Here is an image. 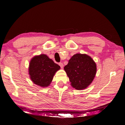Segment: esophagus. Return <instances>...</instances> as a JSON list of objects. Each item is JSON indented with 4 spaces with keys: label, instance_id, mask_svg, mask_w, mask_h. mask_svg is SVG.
<instances>
[{
    "label": "esophagus",
    "instance_id": "34e87169",
    "mask_svg": "<svg viewBox=\"0 0 125 125\" xmlns=\"http://www.w3.org/2000/svg\"><path fill=\"white\" fill-rule=\"evenodd\" d=\"M59 65H60V66L61 67V68H63V66H64V65H63V64L62 63H59Z\"/></svg>",
    "mask_w": 125,
    "mask_h": 125
}]
</instances>
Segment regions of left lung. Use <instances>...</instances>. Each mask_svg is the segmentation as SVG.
Masks as SVG:
<instances>
[{
    "mask_svg": "<svg viewBox=\"0 0 125 125\" xmlns=\"http://www.w3.org/2000/svg\"><path fill=\"white\" fill-rule=\"evenodd\" d=\"M71 85L77 90L85 89L92 83L96 73V64L90 56L77 53L64 67Z\"/></svg>",
    "mask_w": 125,
    "mask_h": 125,
    "instance_id": "obj_1",
    "label": "left lung"
}]
</instances>
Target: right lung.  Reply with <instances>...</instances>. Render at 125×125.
Returning a JSON list of instances; mask_svg holds the SVG:
<instances>
[{"instance_id": "add662e5", "label": "right lung", "mask_w": 125, "mask_h": 125, "mask_svg": "<svg viewBox=\"0 0 125 125\" xmlns=\"http://www.w3.org/2000/svg\"><path fill=\"white\" fill-rule=\"evenodd\" d=\"M60 66L45 54L35 56L29 63V74L36 85L46 88L50 85Z\"/></svg>"}]
</instances>
